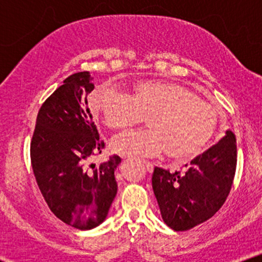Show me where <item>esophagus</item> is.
I'll return each mask as SVG.
<instances>
[{
  "instance_id": "34e87169",
  "label": "esophagus",
  "mask_w": 262,
  "mask_h": 262,
  "mask_svg": "<svg viewBox=\"0 0 262 262\" xmlns=\"http://www.w3.org/2000/svg\"><path fill=\"white\" fill-rule=\"evenodd\" d=\"M143 164H144V166H145L146 171H148L149 173H151L152 170H154V165H152L151 162H149V161H143Z\"/></svg>"
}]
</instances>
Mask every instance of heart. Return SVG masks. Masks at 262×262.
I'll return each instance as SVG.
<instances>
[{"instance_id": "1", "label": "heart", "mask_w": 262, "mask_h": 262, "mask_svg": "<svg viewBox=\"0 0 262 262\" xmlns=\"http://www.w3.org/2000/svg\"><path fill=\"white\" fill-rule=\"evenodd\" d=\"M90 110L112 130H125L146 117V130L114 138L111 148L124 156H159L187 161L202 154L217 132L219 114L193 91L169 81L144 80L125 93L100 85L90 95Z\"/></svg>"}]
</instances>
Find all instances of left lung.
Masks as SVG:
<instances>
[{"label": "left lung", "mask_w": 262, "mask_h": 262, "mask_svg": "<svg viewBox=\"0 0 262 262\" xmlns=\"http://www.w3.org/2000/svg\"><path fill=\"white\" fill-rule=\"evenodd\" d=\"M236 139L231 132L186 165L185 171L155 167L151 177L162 219L171 229L188 230L223 206L236 170Z\"/></svg>", "instance_id": "left-lung-1"}]
</instances>
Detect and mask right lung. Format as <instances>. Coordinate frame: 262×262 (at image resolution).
I'll return each instance as SVG.
<instances>
[{
    "label": "right lung",
    "mask_w": 262,
    "mask_h": 262,
    "mask_svg": "<svg viewBox=\"0 0 262 262\" xmlns=\"http://www.w3.org/2000/svg\"><path fill=\"white\" fill-rule=\"evenodd\" d=\"M93 89L89 71L65 79L41 104L31 140L33 173L48 207L60 221L82 230L106 219L121 162L112 155L98 166L90 164L106 146L87 107Z\"/></svg>",
    "instance_id": "1"
}]
</instances>
